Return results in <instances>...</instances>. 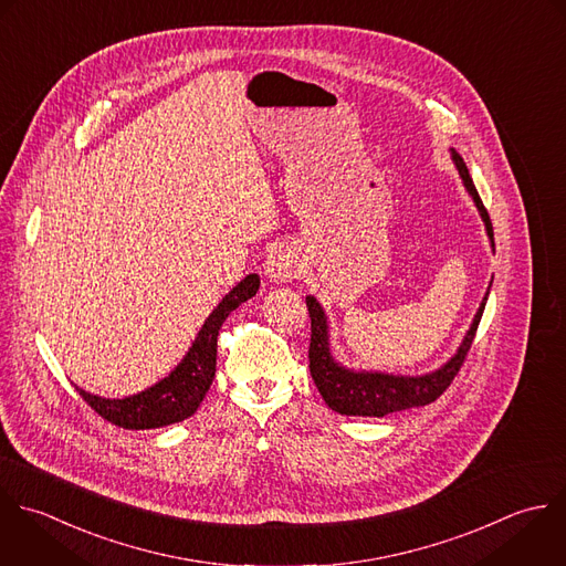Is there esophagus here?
<instances>
[{"label":"esophagus","mask_w":566,"mask_h":566,"mask_svg":"<svg viewBox=\"0 0 566 566\" xmlns=\"http://www.w3.org/2000/svg\"><path fill=\"white\" fill-rule=\"evenodd\" d=\"M300 273H302V262H300L297 253L289 247H280V249L271 251L264 262V275L275 284L295 280V277H300Z\"/></svg>","instance_id":"esophagus-1"}]
</instances>
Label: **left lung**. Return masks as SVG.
I'll return each instance as SVG.
<instances>
[{
  "label": "left lung",
  "mask_w": 566,
  "mask_h": 566,
  "mask_svg": "<svg viewBox=\"0 0 566 566\" xmlns=\"http://www.w3.org/2000/svg\"><path fill=\"white\" fill-rule=\"evenodd\" d=\"M450 154H452L454 167L459 169L465 191L474 200V205L485 222V231H488V238H490V244L494 251V229H492L490 213L483 207V200L470 178V171H468L463 158L454 149H450ZM492 282H494V277H492ZM492 282H490L488 293H485L461 346L457 348V353L441 368L430 370L426 375H392V373H381V370H355V368L339 364L331 348L328 315H326L324 306L317 302V297L306 295V306L311 313V348H308L311 375H313V381H315L319 395L328 403V408L339 415H346V417H386L392 412H401L408 408H419V406H428V403L437 401L446 392V388L452 384L459 368L463 366V359H465V355L474 342L476 328L481 324Z\"/></svg>",
  "instance_id": "1"
}]
</instances>
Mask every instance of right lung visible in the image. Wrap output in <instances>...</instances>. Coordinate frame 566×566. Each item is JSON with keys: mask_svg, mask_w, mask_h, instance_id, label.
Listing matches in <instances>:
<instances>
[{"mask_svg": "<svg viewBox=\"0 0 566 566\" xmlns=\"http://www.w3.org/2000/svg\"><path fill=\"white\" fill-rule=\"evenodd\" d=\"M258 273H251L244 280H240L209 313L180 364L154 386L123 399H105L74 386L76 392L94 412L125 430H154L185 421L198 410L213 381L218 333L224 319L240 304L251 300L258 293Z\"/></svg>", "mask_w": 566, "mask_h": 566, "instance_id": "obj_1", "label": "right lung"}]
</instances>
